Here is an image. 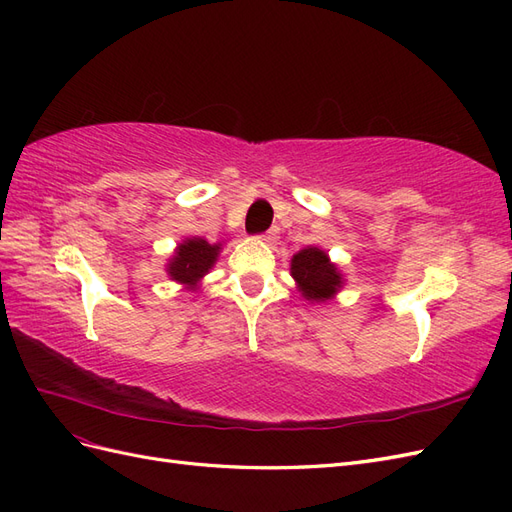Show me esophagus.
I'll use <instances>...</instances> for the list:
<instances>
[{
	"mask_svg": "<svg viewBox=\"0 0 512 512\" xmlns=\"http://www.w3.org/2000/svg\"><path fill=\"white\" fill-rule=\"evenodd\" d=\"M260 239L265 243H273L277 239V228H271L269 232H265V235H260Z\"/></svg>",
	"mask_w": 512,
	"mask_h": 512,
	"instance_id": "1",
	"label": "esophagus"
}]
</instances>
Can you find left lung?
Returning <instances> with one entry per match:
<instances>
[{
  "label": "left lung",
  "instance_id": "1",
  "mask_svg": "<svg viewBox=\"0 0 512 512\" xmlns=\"http://www.w3.org/2000/svg\"><path fill=\"white\" fill-rule=\"evenodd\" d=\"M290 275L301 297L309 303H327L344 288V273L329 254L316 245H307L290 258Z\"/></svg>",
  "mask_w": 512,
  "mask_h": 512
}]
</instances>
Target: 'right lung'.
Segmentation results:
<instances>
[{"label":"right lung","mask_w":512,"mask_h":512,"mask_svg":"<svg viewBox=\"0 0 512 512\" xmlns=\"http://www.w3.org/2000/svg\"><path fill=\"white\" fill-rule=\"evenodd\" d=\"M220 252L222 241L209 243L203 237L183 239L166 262V275L173 282L185 286V290H198L200 280L215 267Z\"/></svg>","instance_id":"obj_1"}]
</instances>
